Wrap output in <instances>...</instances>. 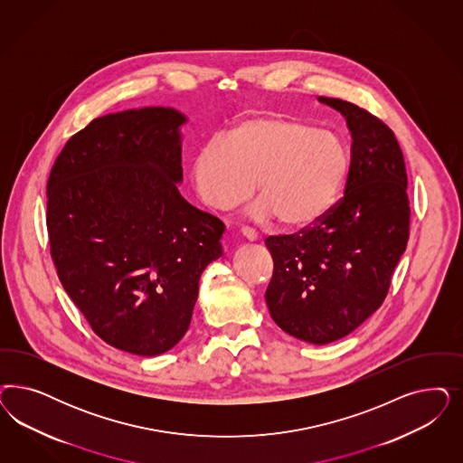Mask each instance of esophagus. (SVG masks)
<instances>
[{
  "label": "esophagus",
  "mask_w": 463,
  "mask_h": 463,
  "mask_svg": "<svg viewBox=\"0 0 463 463\" xmlns=\"http://www.w3.org/2000/svg\"><path fill=\"white\" fill-rule=\"evenodd\" d=\"M240 235L247 240V241H254V240H257V233H255L254 230L247 228V226H243V228L240 230Z\"/></svg>",
  "instance_id": "1"
}]
</instances>
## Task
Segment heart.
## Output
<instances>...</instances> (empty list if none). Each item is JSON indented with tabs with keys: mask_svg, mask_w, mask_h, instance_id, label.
<instances>
[{
	"mask_svg": "<svg viewBox=\"0 0 463 463\" xmlns=\"http://www.w3.org/2000/svg\"><path fill=\"white\" fill-rule=\"evenodd\" d=\"M351 149L332 131L295 118L241 120L195 155L193 179L203 203L230 211L254 194L255 214L291 232L314 228L339 203Z\"/></svg>",
	"mask_w": 463,
	"mask_h": 463,
	"instance_id": "heart-1",
	"label": "heart"
}]
</instances>
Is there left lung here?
I'll list each match as a JSON object with an SVG mask.
<instances>
[{"label": "left lung", "mask_w": 463, "mask_h": 463, "mask_svg": "<svg viewBox=\"0 0 463 463\" xmlns=\"http://www.w3.org/2000/svg\"><path fill=\"white\" fill-rule=\"evenodd\" d=\"M318 102L345 118L351 172L343 199L320 223L266 240L274 260L266 303L286 334L322 345L356 330L383 303L407 247L411 208L393 131L358 105Z\"/></svg>", "instance_id": "obj_1"}]
</instances>
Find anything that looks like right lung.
I'll use <instances>...</instances> for the list:
<instances>
[{
	"label": "right lung",
	"mask_w": 463,
	"mask_h": 463,
	"mask_svg": "<svg viewBox=\"0 0 463 463\" xmlns=\"http://www.w3.org/2000/svg\"><path fill=\"white\" fill-rule=\"evenodd\" d=\"M187 118L143 107L71 136L47 180L61 283L105 343L158 356L191 326L199 278L223 255V222L179 193Z\"/></svg>",
	"instance_id": "right-lung-1"
}]
</instances>
